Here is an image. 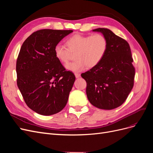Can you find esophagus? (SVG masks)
Here are the masks:
<instances>
[{"label":"esophagus","instance_id":"1","mask_svg":"<svg viewBox=\"0 0 153 153\" xmlns=\"http://www.w3.org/2000/svg\"><path fill=\"white\" fill-rule=\"evenodd\" d=\"M75 77H76V78H78L80 77V73H75Z\"/></svg>","mask_w":153,"mask_h":153}]
</instances>
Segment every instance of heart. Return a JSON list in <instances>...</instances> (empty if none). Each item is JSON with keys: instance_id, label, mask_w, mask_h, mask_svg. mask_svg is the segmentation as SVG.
I'll return each mask as SVG.
<instances>
[{"instance_id": "obj_1", "label": "heart", "mask_w": 153, "mask_h": 153, "mask_svg": "<svg viewBox=\"0 0 153 153\" xmlns=\"http://www.w3.org/2000/svg\"><path fill=\"white\" fill-rule=\"evenodd\" d=\"M68 48L57 44L54 47V55L63 64L68 62L71 53H75L76 61L68 64L66 69L73 73L84 70L86 66L92 68L102 61L108 49V41L103 34H74L66 41Z\"/></svg>"}]
</instances>
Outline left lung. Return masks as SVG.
Listing matches in <instances>:
<instances>
[{"label": "left lung", "instance_id": "8db88e82", "mask_svg": "<svg viewBox=\"0 0 153 153\" xmlns=\"http://www.w3.org/2000/svg\"><path fill=\"white\" fill-rule=\"evenodd\" d=\"M108 41V49L102 61L96 67L82 73L87 82L86 94L96 107L112 110L121 106L133 87L135 68L131 49L126 40L110 29L98 28Z\"/></svg>", "mask_w": 153, "mask_h": 153}]
</instances>
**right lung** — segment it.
Wrapping results in <instances>:
<instances>
[{
    "instance_id": "right-lung-1",
    "label": "right lung",
    "mask_w": 153,
    "mask_h": 153,
    "mask_svg": "<svg viewBox=\"0 0 153 153\" xmlns=\"http://www.w3.org/2000/svg\"><path fill=\"white\" fill-rule=\"evenodd\" d=\"M72 32L39 30L22 45L16 61L17 85L27 105L39 114H57L67 104L75 76L55 58L54 47Z\"/></svg>"
}]
</instances>
